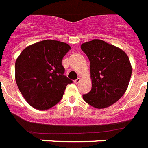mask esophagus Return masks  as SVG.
I'll list each match as a JSON object with an SVG mask.
<instances>
[{
	"label": "esophagus",
	"mask_w": 148,
	"mask_h": 148,
	"mask_svg": "<svg viewBox=\"0 0 148 148\" xmlns=\"http://www.w3.org/2000/svg\"><path fill=\"white\" fill-rule=\"evenodd\" d=\"M81 81V78L78 77V78L76 79V80H75V81H74V84H78L79 82H80V81Z\"/></svg>",
	"instance_id": "34e87169"
}]
</instances>
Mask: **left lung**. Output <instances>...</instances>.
I'll return each mask as SVG.
<instances>
[{"instance_id": "1", "label": "left lung", "mask_w": 148, "mask_h": 148, "mask_svg": "<svg viewBox=\"0 0 148 148\" xmlns=\"http://www.w3.org/2000/svg\"><path fill=\"white\" fill-rule=\"evenodd\" d=\"M81 50L90 60L91 90L83 95L85 102L97 109L108 108L124 95L132 67L128 56L119 47L102 40L84 43Z\"/></svg>"}]
</instances>
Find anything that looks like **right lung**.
I'll return each instance as SVG.
<instances>
[{"label":"right lung","instance_id":"1","mask_svg":"<svg viewBox=\"0 0 148 148\" xmlns=\"http://www.w3.org/2000/svg\"><path fill=\"white\" fill-rule=\"evenodd\" d=\"M71 49L58 40H45L27 47L15 62V80L23 97L35 109L47 110L61 100L71 80L64 75V56Z\"/></svg>","mask_w":148,"mask_h":148}]
</instances>
